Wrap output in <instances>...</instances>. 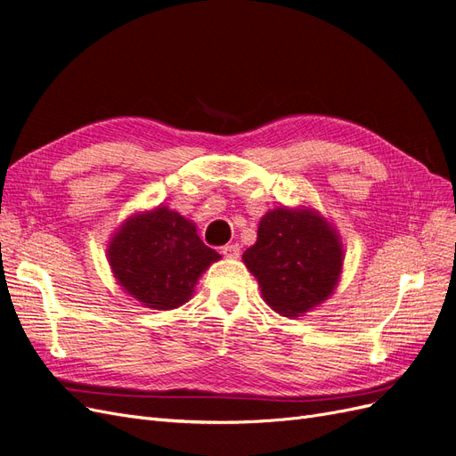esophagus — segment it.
I'll return each instance as SVG.
<instances>
[{"label": "esophagus", "instance_id": "1", "mask_svg": "<svg viewBox=\"0 0 456 456\" xmlns=\"http://www.w3.org/2000/svg\"><path fill=\"white\" fill-rule=\"evenodd\" d=\"M240 245L238 243H232V245H224L220 253H223L226 258H238L240 256Z\"/></svg>", "mask_w": 456, "mask_h": 456}]
</instances>
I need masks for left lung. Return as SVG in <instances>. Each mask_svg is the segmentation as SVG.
Wrapping results in <instances>:
<instances>
[{
  "instance_id": "obj_1",
  "label": "left lung",
  "mask_w": 456,
  "mask_h": 456,
  "mask_svg": "<svg viewBox=\"0 0 456 456\" xmlns=\"http://www.w3.org/2000/svg\"><path fill=\"white\" fill-rule=\"evenodd\" d=\"M243 262L266 305L285 317H298L333 295L344 247L337 228L310 207H275L258 223L256 243Z\"/></svg>"
}]
</instances>
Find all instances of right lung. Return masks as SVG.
<instances>
[{"mask_svg":"<svg viewBox=\"0 0 456 456\" xmlns=\"http://www.w3.org/2000/svg\"><path fill=\"white\" fill-rule=\"evenodd\" d=\"M106 255L123 291L151 310L183 306L201 273L220 260L196 224L165 205L131 215L110 238Z\"/></svg>","mask_w":456,"mask_h":456,"instance_id":"1","label":"right lung"}]
</instances>
